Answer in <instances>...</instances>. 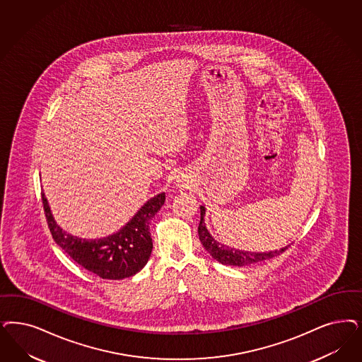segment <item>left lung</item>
Returning <instances> with one entry per match:
<instances>
[{
	"instance_id": "obj_1",
	"label": "left lung",
	"mask_w": 362,
	"mask_h": 362,
	"mask_svg": "<svg viewBox=\"0 0 362 362\" xmlns=\"http://www.w3.org/2000/svg\"><path fill=\"white\" fill-rule=\"evenodd\" d=\"M204 207L200 206V223L198 227V234H199L200 242L203 247L210 252V255L214 257L218 262L222 264H230V266H247L252 263L262 262L266 259L274 258L276 255L282 254L285 249L275 250L270 252H250V251H240V250L231 249L228 246H225L219 242H216L214 238L210 235L207 231L206 225H204Z\"/></svg>"
}]
</instances>
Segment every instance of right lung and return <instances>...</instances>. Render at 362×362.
I'll return each mask as SVG.
<instances>
[{"instance_id": "1", "label": "right lung", "mask_w": 362, "mask_h": 362, "mask_svg": "<svg viewBox=\"0 0 362 362\" xmlns=\"http://www.w3.org/2000/svg\"><path fill=\"white\" fill-rule=\"evenodd\" d=\"M41 199L52 237L76 263L103 279H123L136 274L148 262L152 251L150 221L164 204L165 194L148 200L120 231L98 240L66 234L54 222L44 192Z\"/></svg>"}]
</instances>
